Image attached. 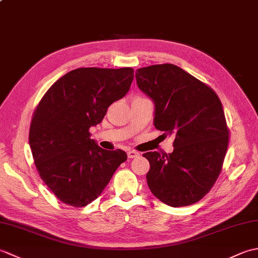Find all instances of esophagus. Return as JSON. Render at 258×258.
I'll return each instance as SVG.
<instances>
[{
  "label": "esophagus",
  "instance_id": "34e87169",
  "mask_svg": "<svg viewBox=\"0 0 258 258\" xmlns=\"http://www.w3.org/2000/svg\"><path fill=\"white\" fill-rule=\"evenodd\" d=\"M127 156H128V158H135V157L140 156V153L134 151V150H131L127 152Z\"/></svg>",
  "mask_w": 258,
  "mask_h": 258
}]
</instances>
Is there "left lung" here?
Returning <instances> with one entry per match:
<instances>
[{"label": "left lung", "mask_w": 258, "mask_h": 258, "mask_svg": "<svg viewBox=\"0 0 258 258\" xmlns=\"http://www.w3.org/2000/svg\"><path fill=\"white\" fill-rule=\"evenodd\" d=\"M135 78L154 103V126L175 138L171 154H143L151 165L147 185L168 206L195 204L215 184L226 155L228 130L220 98L174 64L139 69Z\"/></svg>", "instance_id": "left-lung-1"}]
</instances>
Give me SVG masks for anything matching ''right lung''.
Returning <instances> with one entry per match:
<instances>
[{"label": "right lung", "instance_id": "obj_1", "mask_svg": "<svg viewBox=\"0 0 258 258\" xmlns=\"http://www.w3.org/2000/svg\"><path fill=\"white\" fill-rule=\"evenodd\" d=\"M132 68H82L54 83L33 115L29 142L35 166L57 199L75 207L101 195L117 167L122 150L107 151L90 139L108 106L130 91Z\"/></svg>", "mask_w": 258, "mask_h": 258}]
</instances>
